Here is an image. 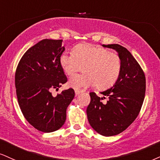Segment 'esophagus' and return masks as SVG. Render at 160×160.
I'll use <instances>...</instances> for the list:
<instances>
[{"mask_svg":"<svg viewBox=\"0 0 160 160\" xmlns=\"http://www.w3.org/2000/svg\"><path fill=\"white\" fill-rule=\"evenodd\" d=\"M82 91H80V90H76V91H75V93H76V96L80 95V94L82 93Z\"/></svg>","mask_w":160,"mask_h":160,"instance_id":"esophagus-1","label":"esophagus"}]
</instances>
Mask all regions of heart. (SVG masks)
Returning <instances> with one entry per match:
<instances>
[{"label":"heart","mask_w":160,"mask_h":160,"mask_svg":"<svg viewBox=\"0 0 160 160\" xmlns=\"http://www.w3.org/2000/svg\"><path fill=\"white\" fill-rule=\"evenodd\" d=\"M59 62L69 76L83 68L84 75L72 76L69 80V85L76 90L95 85L100 89L110 87L118 79L122 69L119 55L90 44L78 45L73 53L62 52Z\"/></svg>","instance_id":"obj_1"}]
</instances>
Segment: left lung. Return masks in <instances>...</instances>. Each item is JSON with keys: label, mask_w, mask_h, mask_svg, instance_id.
I'll use <instances>...</instances> for the list:
<instances>
[{"label": "left lung", "mask_w": 160, "mask_h": 160, "mask_svg": "<svg viewBox=\"0 0 160 160\" xmlns=\"http://www.w3.org/2000/svg\"><path fill=\"white\" fill-rule=\"evenodd\" d=\"M115 50L122 62L121 72L110 89L102 92L100 98L90 92V103L87 108L90 125L97 133L111 137L122 133L137 119L145 94V76L140 65L125 47L119 44L102 45ZM108 98L105 103L101 100Z\"/></svg>", "instance_id": "obj_1"}]
</instances>
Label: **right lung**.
Returning a JSON list of instances; mask_svg holds the SVG:
<instances>
[{"mask_svg": "<svg viewBox=\"0 0 160 160\" xmlns=\"http://www.w3.org/2000/svg\"><path fill=\"white\" fill-rule=\"evenodd\" d=\"M63 40L44 39L29 49L21 58L15 72L18 101L27 122L44 133L56 131L66 120L68 105L75 96L73 89L52 96L68 82L59 58L65 48Z\"/></svg>", "mask_w": 160, "mask_h": 160, "instance_id": "1", "label": "right lung"}]
</instances>
